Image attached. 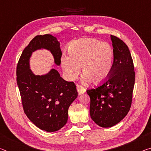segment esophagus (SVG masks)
<instances>
[{
    "label": "esophagus",
    "instance_id": "34e87169",
    "mask_svg": "<svg viewBox=\"0 0 151 151\" xmlns=\"http://www.w3.org/2000/svg\"><path fill=\"white\" fill-rule=\"evenodd\" d=\"M77 90L79 94H83L86 92V89L83 88V86H82L81 85L77 84Z\"/></svg>",
    "mask_w": 151,
    "mask_h": 151
}]
</instances>
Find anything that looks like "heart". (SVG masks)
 <instances>
[{"instance_id": "b5f03b06", "label": "heart", "mask_w": 151, "mask_h": 151, "mask_svg": "<svg viewBox=\"0 0 151 151\" xmlns=\"http://www.w3.org/2000/svg\"><path fill=\"white\" fill-rule=\"evenodd\" d=\"M69 55H62L61 62L66 78L73 80L80 73V66L85 80L94 83L105 81L112 70L114 50L110 44L94 38H82L69 46Z\"/></svg>"}]
</instances>
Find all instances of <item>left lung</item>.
Here are the masks:
<instances>
[{"mask_svg":"<svg viewBox=\"0 0 151 151\" xmlns=\"http://www.w3.org/2000/svg\"><path fill=\"white\" fill-rule=\"evenodd\" d=\"M114 50L112 70L106 80L96 88L87 90L92 119L102 127H111L126 117L131 107L135 72L127 46L111 36Z\"/></svg>","mask_w":151,"mask_h":151,"instance_id":"left-lung-1","label":"left lung"}]
</instances>
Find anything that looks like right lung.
<instances>
[{"mask_svg": "<svg viewBox=\"0 0 151 151\" xmlns=\"http://www.w3.org/2000/svg\"><path fill=\"white\" fill-rule=\"evenodd\" d=\"M45 48L54 57L55 63L61 64L62 52L57 39L50 34L36 36L23 51L17 66V83L24 113L38 128L56 132L66 124L68 109L78 96L76 86L63 80L52 69L45 75L37 76L29 68L32 52Z\"/></svg>", "mask_w": 151, "mask_h": 151, "instance_id": "add662e5", "label": "right lung"}]
</instances>
